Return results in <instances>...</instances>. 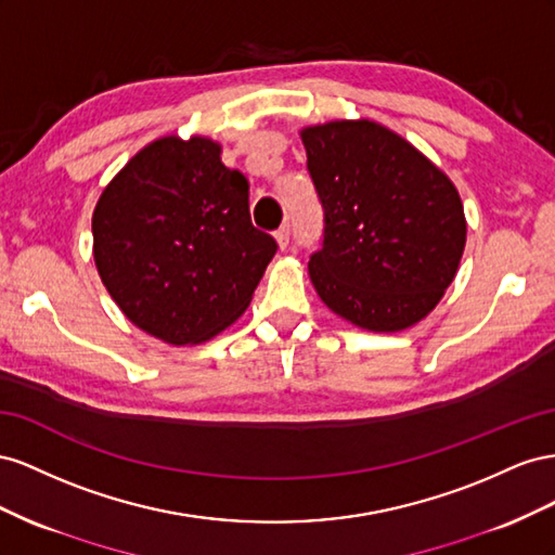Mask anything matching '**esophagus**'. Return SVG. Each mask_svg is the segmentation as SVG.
I'll return each instance as SVG.
<instances>
[{"label":"esophagus","mask_w":555,"mask_h":555,"mask_svg":"<svg viewBox=\"0 0 555 555\" xmlns=\"http://www.w3.org/2000/svg\"><path fill=\"white\" fill-rule=\"evenodd\" d=\"M274 236H276L279 246H281V248H286V246H288V242H291V225H288V223H283V225L274 232Z\"/></svg>","instance_id":"1"}]
</instances>
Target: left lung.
Here are the masks:
<instances>
[{"label": "left lung", "mask_w": 555, "mask_h": 555, "mask_svg": "<svg viewBox=\"0 0 555 555\" xmlns=\"http://www.w3.org/2000/svg\"><path fill=\"white\" fill-rule=\"evenodd\" d=\"M323 207V242L309 260L315 293L341 319L398 332L425 319L463 258V202L444 171L372 120L302 130Z\"/></svg>", "instance_id": "1"}]
</instances>
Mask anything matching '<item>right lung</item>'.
Instances as JSON below:
<instances>
[{
  "label": "right lung",
  "instance_id": "right-lung-1",
  "mask_svg": "<svg viewBox=\"0 0 555 555\" xmlns=\"http://www.w3.org/2000/svg\"><path fill=\"white\" fill-rule=\"evenodd\" d=\"M92 240L120 311L173 346L207 341L240 319L279 248L250 223L248 179L204 137L141 149L104 188Z\"/></svg>",
  "mask_w": 555,
  "mask_h": 555
}]
</instances>
